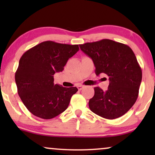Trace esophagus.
Wrapping results in <instances>:
<instances>
[{
	"mask_svg": "<svg viewBox=\"0 0 155 155\" xmlns=\"http://www.w3.org/2000/svg\"><path fill=\"white\" fill-rule=\"evenodd\" d=\"M83 88H84V86H82V85H78V89L79 90H82Z\"/></svg>",
	"mask_w": 155,
	"mask_h": 155,
	"instance_id": "34e87169",
	"label": "esophagus"
}]
</instances>
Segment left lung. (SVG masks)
I'll use <instances>...</instances> for the list:
<instances>
[{
	"instance_id": "left-lung-1",
	"label": "left lung",
	"mask_w": 155,
	"mask_h": 155,
	"mask_svg": "<svg viewBox=\"0 0 155 155\" xmlns=\"http://www.w3.org/2000/svg\"><path fill=\"white\" fill-rule=\"evenodd\" d=\"M92 59L95 73L109 76L107 91L94 87L89 101L91 111L101 117L115 119L128 112L136 101L142 80V70L133 50L126 44L110 39L80 44Z\"/></svg>"
}]
</instances>
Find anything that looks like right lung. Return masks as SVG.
<instances>
[{
    "mask_svg": "<svg viewBox=\"0 0 155 155\" xmlns=\"http://www.w3.org/2000/svg\"><path fill=\"white\" fill-rule=\"evenodd\" d=\"M78 51V45L46 41L21 57L15 78L19 96L33 115L51 119L68 107L78 88L54 84V75L63 71L68 60Z\"/></svg>",
    "mask_w": 155,
    "mask_h": 155,
    "instance_id": "right-lung-1",
    "label": "right lung"
}]
</instances>
